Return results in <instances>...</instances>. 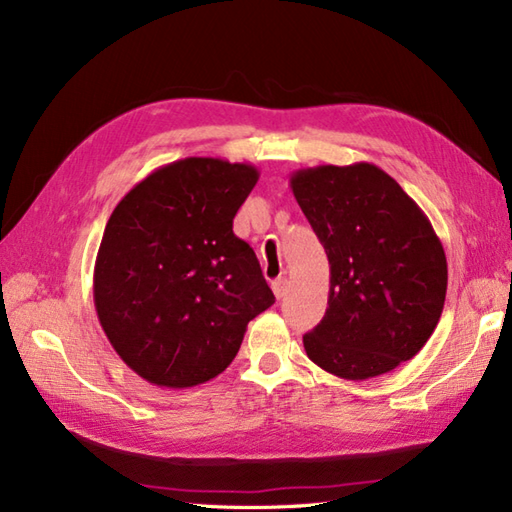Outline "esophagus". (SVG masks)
Instances as JSON below:
<instances>
[{"mask_svg": "<svg viewBox=\"0 0 512 512\" xmlns=\"http://www.w3.org/2000/svg\"><path fill=\"white\" fill-rule=\"evenodd\" d=\"M273 292L277 299H284L286 292H288V279L286 277H279L273 281Z\"/></svg>", "mask_w": 512, "mask_h": 512, "instance_id": "obj_1", "label": "esophagus"}]
</instances>
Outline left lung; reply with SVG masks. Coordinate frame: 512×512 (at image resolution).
<instances>
[{
  "mask_svg": "<svg viewBox=\"0 0 512 512\" xmlns=\"http://www.w3.org/2000/svg\"><path fill=\"white\" fill-rule=\"evenodd\" d=\"M290 189L330 262L328 310L303 336L310 361L365 380L416 356L447 297V257L429 217L369 162L299 169Z\"/></svg>",
  "mask_w": 512,
  "mask_h": 512,
  "instance_id": "1",
  "label": "left lung"
}]
</instances>
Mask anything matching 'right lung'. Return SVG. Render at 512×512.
<instances>
[{
    "instance_id": "1",
    "label": "right lung",
    "mask_w": 512,
    "mask_h": 512,
    "mask_svg": "<svg viewBox=\"0 0 512 512\" xmlns=\"http://www.w3.org/2000/svg\"><path fill=\"white\" fill-rule=\"evenodd\" d=\"M259 180L246 162L184 158L116 204L94 264L101 328L158 387L202 385L231 365L250 319L275 303L233 217Z\"/></svg>"
}]
</instances>
